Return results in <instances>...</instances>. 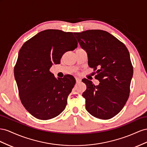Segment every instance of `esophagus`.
Wrapping results in <instances>:
<instances>
[{
	"instance_id": "34e87169",
	"label": "esophagus",
	"mask_w": 147,
	"mask_h": 147,
	"mask_svg": "<svg viewBox=\"0 0 147 147\" xmlns=\"http://www.w3.org/2000/svg\"><path fill=\"white\" fill-rule=\"evenodd\" d=\"M76 81L77 83L80 82L81 81V79L79 78H76Z\"/></svg>"
}]
</instances>
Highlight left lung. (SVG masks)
<instances>
[{"label": "left lung", "mask_w": 147, "mask_h": 147, "mask_svg": "<svg viewBox=\"0 0 147 147\" xmlns=\"http://www.w3.org/2000/svg\"><path fill=\"white\" fill-rule=\"evenodd\" d=\"M87 53L88 65L96 71L100 83L83 79L87 89L82 96L86 109L101 119L112 118L121 111L129 97L133 66L125 45L110 33L100 29L74 32Z\"/></svg>", "instance_id": "1"}]
</instances>
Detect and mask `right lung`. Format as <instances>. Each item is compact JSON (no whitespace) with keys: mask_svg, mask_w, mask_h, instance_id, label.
Returning a JSON list of instances; mask_svg holds the SVG:
<instances>
[{"mask_svg":"<svg viewBox=\"0 0 147 147\" xmlns=\"http://www.w3.org/2000/svg\"><path fill=\"white\" fill-rule=\"evenodd\" d=\"M78 47L73 32L47 29L27 40L21 48L14 68L20 98L35 118L47 120L63 111L76 80L71 75L55 78L50 71L63 54Z\"/></svg>","mask_w":147,"mask_h":147,"instance_id":"right-lung-1","label":"right lung"}]
</instances>
